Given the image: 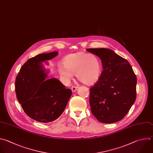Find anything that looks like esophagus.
<instances>
[{"label": "esophagus", "mask_w": 153, "mask_h": 153, "mask_svg": "<svg viewBox=\"0 0 153 153\" xmlns=\"http://www.w3.org/2000/svg\"><path fill=\"white\" fill-rule=\"evenodd\" d=\"M78 87H76V86H73V87H72L71 90H72V91H73V92H75V91H76V90L78 89Z\"/></svg>", "instance_id": "1"}]
</instances>
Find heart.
Masks as SVG:
<instances>
[{
  "instance_id": "obj_1",
  "label": "heart",
  "mask_w": 153,
  "mask_h": 153,
  "mask_svg": "<svg viewBox=\"0 0 153 153\" xmlns=\"http://www.w3.org/2000/svg\"><path fill=\"white\" fill-rule=\"evenodd\" d=\"M63 66L58 67L60 76L66 83H69L75 74L77 79L85 84L97 82L102 74L100 59L94 54L84 52L71 53L62 60Z\"/></svg>"
}]
</instances>
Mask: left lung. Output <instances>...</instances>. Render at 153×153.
Wrapping results in <instances>:
<instances>
[{
    "label": "left lung",
    "mask_w": 153,
    "mask_h": 153,
    "mask_svg": "<svg viewBox=\"0 0 153 153\" xmlns=\"http://www.w3.org/2000/svg\"><path fill=\"white\" fill-rule=\"evenodd\" d=\"M101 59L103 71L98 81L90 88L91 111L102 123L123 119L136 98L137 78L125 58L111 49H87Z\"/></svg>",
    "instance_id": "obj_1"
}]
</instances>
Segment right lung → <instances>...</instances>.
I'll return each mask as SVG.
<instances>
[{"label":"right lung","instance_id":"right-lung-1","mask_svg":"<svg viewBox=\"0 0 153 153\" xmlns=\"http://www.w3.org/2000/svg\"><path fill=\"white\" fill-rule=\"evenodd\" d=\"M58 52L39 54L22 66L15 82L18 101L25 113L33 119L48 123L62 114L72 95L56 78H48L43 63L55 57Z\"/></svg>","mask_w":153,"mask_h":153}]
</instances>
